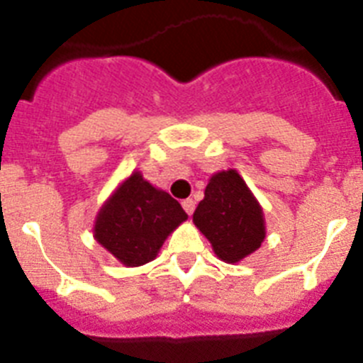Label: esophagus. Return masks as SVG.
Listing matches in <instances>:
<instances>
[{
  "mask_svg": "<svg viewBox=\"0 0 363 363\" xmlns=\"http://www.w3.org/2000/svg\"><path fill=\"white\" fill-rule=\"evenodd\" d=\"M182 205H184L185 213H187L189 216H191V214L194 213V207H196V201L192 200V198H187V200H184V201H182Z\"/></svg>",
  "mask_w": 363,
  "mask_h": 363,
  "instance_id": "obj_1",
  "label": "esophagus"
}]
</instances>
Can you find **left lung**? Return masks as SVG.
Wrapping results in <instances>:
<instances>
[{"label": "left lung", "instance_id": "8db88e82", "mask_svg": "<svg viewBox=\"0 0 363 363\" xmlns=\"http://www.w3.org/2000/svg\"><path fill=\"white\" fill-rule=\"evenodd\" d=\"M192 220L218 258L227 264L251 255L265 238L262 207L236 171L218 172L211 178Z\"/></svg>", "mask_w": 363, "mask_h": 363}]
</instances>
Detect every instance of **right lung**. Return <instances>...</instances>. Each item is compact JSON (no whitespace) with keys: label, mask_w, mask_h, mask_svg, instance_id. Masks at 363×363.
<instances>
[{"label":"right lung","mask_w":363,"mask_h":363,"mask_svg":"<svg viewBox=\"0 0 363 363\" xmlns=\"http://www.w3.org/2000/svg\"><path fill=\"white\" fill-rule=\"evenodd\" d=\"M185 220L178 200L134 172L99 211L94 236L121 264L138 267L156 258L167 236Z\"/></svg>","instance_id":"1"}]
</instances>
